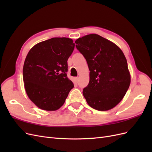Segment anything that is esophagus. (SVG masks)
<instances>
[{
    "label": "esophagus",
    "instance_id": "esophagus-1",
    "mask_svg": "<svg viewBox=\"0 0 152 152\" xmlns=\"http://www.w3.org/2000/svg\"><path fill=\"white\" fill-rule=\"evenodd\" d=\"M75 79L76 82L77 83V82H78V80H79V78H78V77H75Z\"/></svg>",
    "mask_w": 152,
    "mask_h": 152
}]
</instances>
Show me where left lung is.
Listing matches in <instances>:
<instances>
[{
  "label": "left lung",
  "instance_id": "1",
  "mask_svg": "<svg viewBox=\"0 0 152 152\" xmlns=\"http://www.w3.org/2000/svg\"><path fill=\"white\" fill-rule=\"evenodd\" d=\"M75 42L90 71L89 82L82 92L87 103L99 111L113 108L125 96L131 82L122 50L97 34L82 37Z\"/></svg>",
  "mask_w": 152,
  "mask_h": 152
}]
</instances>
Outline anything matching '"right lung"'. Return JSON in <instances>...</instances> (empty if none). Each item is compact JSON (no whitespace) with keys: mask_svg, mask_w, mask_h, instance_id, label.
I'll return each mask as SVG.
<instances>
[{"mask_svg":"<svg viewBox=\"0 0 152 152\" xmlns=\"http://www.w3.org/2000/svg\"><path fill=\"white\" fill-rule=\"evenodd\" d=\"M74 48L72 39L55 37L36 44L27 54L23 69L25 88L40 109H59L74 87L66 74Z\"/></svg>","mask_w":152,"mask_h":152,"instance_id":"add662e5","label":"right lung"}]
</instances>
